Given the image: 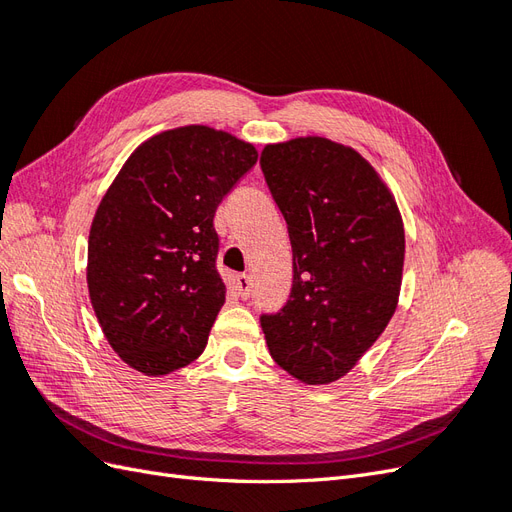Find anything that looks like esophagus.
<instances>
[{
  "mask_svg": "<svg viewBox=\"0 0 512 512\" xmlns=\"http://www.w3.org/2000/svg\"><path fill=\"white\" fill-rule=\"evenodd\" d=\"M235 284H237V290H239V294H241V299L250 297V294H252V280H250V275H245V273L237 275Z\"/></svg>",
  "mask_w": 512,
  "mask_h": 512,
  "instance_id": "1",
  "label": "esophagus"
}]
</instances>
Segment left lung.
I'll return each mask as SVG.
<instances>
[{
  "label": "left lung",
  "mask_w": 512,
  "mask_h": 512,
  "mask_svg": "<svg viewBox=\"0 0 512 512\" xmlns=\"http://www.w3.org/2000/svg\"><path fill=\"white\" fill-rule=\"evenodd\" d=\"M260 168L288 224L292 290L260 324L273 361L305 384L356 365L389 324L406 237L393 196L359 153L307 136L267 145Z\"/></svg>",
  "instance_id": "8db88e82"
}]
</instances>
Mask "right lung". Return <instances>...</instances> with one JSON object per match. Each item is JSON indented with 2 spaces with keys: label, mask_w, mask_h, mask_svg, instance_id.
Segmentation results:
<instances>
[{
  "label": "right lung",
  "mask_w": 512,
  "mask_h": 512,
  "mask_svg": "<svg viewBox=\"0 0 512 512\" xmlns=\"http://www.w3.org/2000/svg\"><path fill=\"white\" fill-rule=\"evenodd\" d=\"M256 160L250 143L185 126L138 147L104 194L89 232V299L132 369L164 376L203 354L226 299L213 218Z\"/></svg>",
  "instance_id": "add662e5"
}]
</instances>
